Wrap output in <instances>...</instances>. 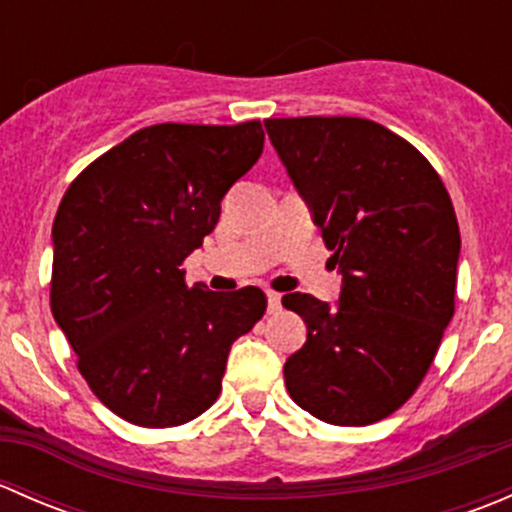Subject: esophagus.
I'll use <instances>...</instances> for the list:
<instances>
[{"instance_id":"esophagus-1","label":"esophagus","mask_w":512,"mask_h":512,"mask_svg":"<svg viewBox=\"0 0 512 512\" xmlns=\"http://www.w3.org/2000/svg\"><path fill=\"white\" fill-rule=\"evenodd\" d=\"M280 307H282V294L267 289V312L275 314V312H280Z\"/></svg>"}]
</instances>
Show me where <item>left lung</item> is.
Wrapping results in <instances>:
<instances>
[{
	"label": "left lung",
	"instance_id": "obj_1",
	"mask_svg": "<svg viewBox=\"0 0 512 512\" xmlns=\"http://www.w3.org/2000/svg\"><path fill=\"white\" fill-rule=\"evenodd\" d=\"M267 136L342 272L339 302L292 292L307 324L285 364L294 404L369 426L411 399L456 309L461 232L433 165L381 123L267 118Z\"/></svg>",
	"mask_w": 512,
	"mask_h": 512
}]
</instances>
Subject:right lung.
I'll return each mask as SVG.
<instances>
[{
  "instance_id": "1",
  "label": "right lung",
  "mask_w": 512,
  "mask_h": 512,
  "mask_svg": "<svg viewBox=\"0 0 512 512\" xmlns=\"http://www.w3.org/2000/svg\"><path fill=\"white\" fill-rule=\"evenodd\" d=\"M262 146L260 121L158 123L96 158L61 198L51 314L86 384L123 421L168 428L208 411L232 342L265 314L260 287H188L180 267Z\"/></svg>"
}]
</instances>
